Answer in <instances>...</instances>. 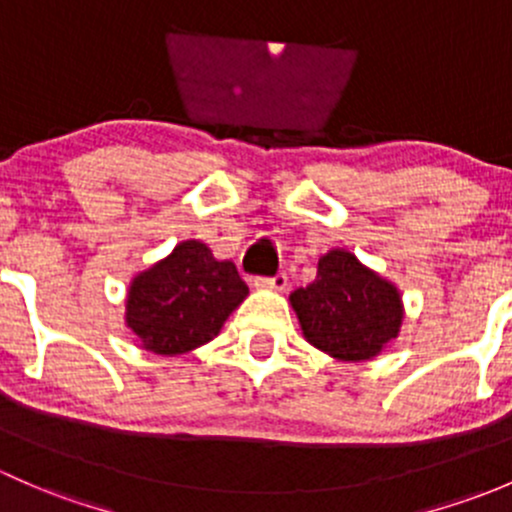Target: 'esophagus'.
<instances>
[{
    "label": "esophagus",
    "mask_w": 512,
    "mask_h": 512,
    "mask_svg": "<svg viewBox=\"0 0 512 512\" xmlns=\"http://www.w3.org/2000/svg\"><path fill=\"white\" fill-rule=\"evenodd\" d=\"M258 288H271V291H286L288 276L286 273H276V276H261L256 278Z\"/></svg>",
    "instance_id": "obj_1"
}]
</instances>
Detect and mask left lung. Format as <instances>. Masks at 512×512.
Segmentation results:
<instances>
[{
    "mask_svg": "<svg viewBox=\"0 0 512 512\" xmlns=\"http://www.w3.org/2000/svg\"><path fill=\"white\" fill-rule=\"evenodd\" d=\"M291 305L305 340L345 362L379 355L404 318L397 288L340 249L320 258L315 281L293 291Z\"/></svg>",
    "mask_w": 512,
    "mask_h": 512,
    "instance_id": "8db88e82",
    "label": "left lung"
}]
</instances>
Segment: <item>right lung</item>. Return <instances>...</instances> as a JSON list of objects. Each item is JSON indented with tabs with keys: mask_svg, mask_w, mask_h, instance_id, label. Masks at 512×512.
Listing matches in <instances>:
<instances>
[{
	"mask_svg": "<svg viewBox=\"0 0 512 512\" xmlns=\"http://www.w3.org/2000/svg\"><path fill=\"white\" fill-rule=\"evenodd\" d=\"M249 286L231 261L202 241H182L170 256L133 278L125 323L155 355H182L219 335Z\"/></svg>",
	"mask_w": 512,
	"mask_h": 512,
	"instance_id": "1",
	"label": "right lung"
}]
</instances>
